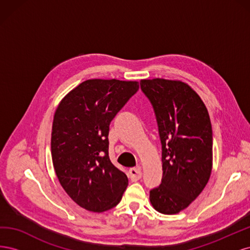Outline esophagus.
Listing matches in <instances>:
<instances>
[{"label": "esophagus", "instance_id": "1", "mask_svg": "<svg viewBox=\"0 0 250 250\" xmlns=\"http://www.w3.org/2000/svg\"><path fill=\"white\" fill-rule=\"evenodd\" d=\"M142 171L141 168H132L129 170V178L131 179V181H138L142 178Z\"/></svg>", "mask_w": 250, "mask_h": 250}]
</instances>
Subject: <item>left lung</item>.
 Instances as JSON below:
<instances>
[{
	"label": "left lung",
	"instance_id": "left-lung-1",
	"mask_svg": "<svg viewBox=\"0 0 250 250\" xmlns=\"http://www.w3.org/2000/svg\"><path fill=\"white\" fill-rule=\"evenodd\" d=\"M143 93L152 104L162 143V184L150 191V202L173 215L198 197L213 166V131L201 98L187 83L143 79Z\"/></svg>",
	"mask_w": 250,
	"mask_h": 250
}]
</instances>
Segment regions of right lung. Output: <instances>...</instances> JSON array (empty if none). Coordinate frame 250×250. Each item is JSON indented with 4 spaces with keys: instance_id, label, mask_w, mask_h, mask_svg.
Returning a JSON list of instances; mask_svg holds the SVG:
<instances>
[{
    "instance_id": "add662e5",
    "label": "right lung",
    "mask_w": 250,
    "mask_h": 250,
    "mask_svg": "<svg viewBox=\"0 0 250 250\" xmlns=\"http://www.w3.org/2000/svg\"><path fill=\"white\" fill-rule=\"evenodd\" d=\"M139 90V82L89 79L55 111L51 153L60 185L79 207L95 213L116 207L128 186L108 156L109 124Z\"/></svg>"
}]
</instances>
